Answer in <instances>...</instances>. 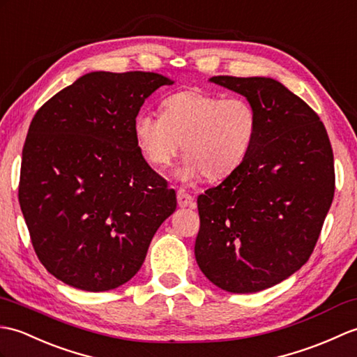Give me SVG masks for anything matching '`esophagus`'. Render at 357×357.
<instances>
[{"label": "esophagus", "instance_id": "34e87169", "mask_svg": "<svg viewBox=\"0 0 357 357\" xmlns=\"http://www.w3.org/2000/svg\"><path fill=\"white\" fill-rule=\"evenodd\" d=\"M177 203L180 208H186V206L194 204V197L186 194L185 191H177Z\"/></svg>", "mask_w": 357, "mask_h": 357}]
</instances>
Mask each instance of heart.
<instances>
[{"mask_svg":"<svg viewBox=\"0 0 357 357\" xmlns=\"http://www.w3.org/2000/svg\"><path fill=\"white\" fill-rule=\"evenodd\" d=\"M132 131L140 153L154 168H166L181 145L185 158L178 178L223 180L248 158L257 139L258 114L244 98L192 89L165 98L160 116L139 113Z\"/></svg>","mask_w":357,"mask_h":357,"instance_id":"heart-1","label":"heart"}]
</instances>
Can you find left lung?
Listing matches in <instances>:
<instances>
[{
    "label": "left lung",
    "instance_id": "obj_1",
    "mask_svg": "<svg viewBox=\"0 0 357 357\" xmlns=\"http://www.w3.org/2000/svg\"><path fill=\"white\" fill-rule=\"evenodd\" d=\"M211 82L255 107L258 132L240 168L197 199L195 259L217 287L253 293L310 258L335 195L333 149L319 116L275 79Z\"/></svg>",
    "mask_w": 357,
    "mask_h": 357
}]
</instances>
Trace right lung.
Instances as JSON below:
<instances>
[{"label":"right lung","mask_w":357,"mask_h":357,"mask_svg":"<svg viewBox=\"0 0 357 357\" xmlns=\"http://www.w3.org/2000/svg\"><path fill=\"white\" fill-rule=\"evenodd\" d=\"M168 77L93 71L49 99L22 148L18 199L30 240L54 278L86 291L139 272L176 191L149 166L132 123Z\"/></svg>","instance_id":"right-lung-1"}]
</instances>
